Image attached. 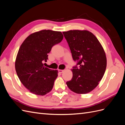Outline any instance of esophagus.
Instances as JSON below:
<instances>
[{"label":"esophagus","instance_id":"34e87169","mask_svg":"<svg viewBox=\"0 0 125 125\" xmlns=\"http://www.w3.org/2000/svg\"><path fill=\"white\" fill-rule=\"evenodd\" d=\"M58 71H59V73H63V72L64 71V70H61V69H59L58 70Z\"/></svg>","mask_w":125,"mask_h":125}]
</instances>
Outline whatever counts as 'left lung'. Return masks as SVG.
I'll list each match as a JSON object with an SVG mask.
<instances>
[{
	"mask_svg": "<svg viewBox=\"0 0 125 125\" xmlns=\"http://www.w3.org/2000/svg\"><path fill=\"white\" fill-rule=\"evenodd\" d=\"M62 33L73 60L77 62L72 69L73 78L66 84L74 93H88L96 88L104 74L105 52L95 36L88 31L70 30Z\"/></svg>",
	"mask_w": 125,
	"mask_h": 125,
	"instance_id": "obj_1",
	"label": "left lung"
}]
</instances>
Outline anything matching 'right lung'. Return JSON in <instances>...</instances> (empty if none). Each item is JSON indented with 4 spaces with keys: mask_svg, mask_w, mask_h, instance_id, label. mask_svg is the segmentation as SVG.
<instances>
[{
    "mask_svg": "<svg viewBox=\"0 0 125 125\" xmlns=\"http://www.w3.org/2000/svg\"><path fill=\"white\" fill-rule=\"evenodd\" d=\"M61 32L42 30L27 37L19 50L15 62L18 78L30 92L44 95L53 88L58 71L44 66L48 54L63 39Z\"/></svg>",
    "mask_w": 125,
    "mask_h": 125,
    "instance_id": "right-lung-1",
    "label": "right lung"
}]
</instances>
